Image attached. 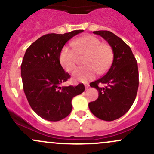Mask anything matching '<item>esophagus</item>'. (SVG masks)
<instances>
[{
    "mask_svg": "<svg viewBox=\"0 0 154 154\" xmlns=\"http://www.w3.org/2000/svg\"><path fill=\"white\" fill-rule=\"evenodd\" d=\"M85 90H88V88H89V84H88V83L85 84Z\"/></svg>",
    "mask_w": 154,
    "mask_h": 154,
    "instance_id": "34e87169",
    "label": "esophagus"
}]
</instances>
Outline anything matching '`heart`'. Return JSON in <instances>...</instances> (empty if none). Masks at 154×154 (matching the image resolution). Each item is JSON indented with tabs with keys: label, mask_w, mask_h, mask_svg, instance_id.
I'll list each match as a JSON object with an SVG mask.
<instances>
[{
	"label": "heart",
	"mask_w": 154,
	"mask_h": 154,
	"mask_svg": "<svg viewBox=\"0 0 154 154\" xmlns=\"http://www.w3.org/2000/svg\"><path fill=\"white\" fill-rule=\"evenodd\" d=\"M73 48L64 46L59 55L61 66L66 72L75 69L77 63V54H86L84 63L86 66L77 69L72 74L76 82H86L95 77L97 72L105 73L111 66L114 58L111 47L106 43H101L100 39L93 35H87L72 42Z\"/></svg>",
	"instance_id": "1"
}]
</instances>
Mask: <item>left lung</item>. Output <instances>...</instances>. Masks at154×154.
<instances>
[{"instance_id":"1","label":"left lung","mask_w":154,"mask_h":154,"mask_svg":"<svg viewBox=\"0 0 154 154\" xmlns=\"http://www.w3.org/2000/svg\"><path fill=\"white\" fill-rule=\"evenodd\" d=\"M93 33L108 42L113 50L114 59L107 73L90 84L98 91V98L88 106L96 117L113 121L126 114L135 101L139 85L137 61L130 46L114 33L105 30ZM99 84L106 86L100 88Z\"/></svg>"}]
</instances>
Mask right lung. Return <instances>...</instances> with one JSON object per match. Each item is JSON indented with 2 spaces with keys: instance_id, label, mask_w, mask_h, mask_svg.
I'll list each match as a JSON object with an SVG mask.
<instances>
[{
  "instance_id": "obj_1",
  "label": "right lung",
  "mask_w": 154,
  "mask_h": 154,
  "mask_svg": "<svg viewBox=\"0 0 154 154\" xmlns=\"http://www.w3.org/2000/svg\"><path fill=\"white\" fill-rule=\"evenodd\" d=\"M84 30L47 34L26 49L21 65L23 88L32 110L43 119L57 122L72 109V100L85 91L83 84L62 86L70 77L59 61L65 43Z\"/></svg>"
}]
</instances>
